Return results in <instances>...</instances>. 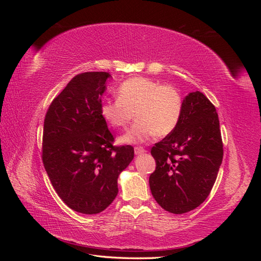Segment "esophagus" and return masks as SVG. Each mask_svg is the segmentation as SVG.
Returning a JSON list of instances; mask_svg holds the SVG:
<instances>
[{
    "instance_id": "1",
    "label": "esophagus",
    "mask_w": 261,
    "mask_h": 261,
    "mask_svg": "<svg viewBox=\"0 0 261 261\" xmlns=\"http://www.w3.org/2000/svg\"><path fill=\"white\" fill-rule=\"evenodd\" d=\"M145 152H146V150H145L144 148H141V147H136V148H135V154H136V155L143 154V153H145Z\"/></svg>"
}]
</instances>
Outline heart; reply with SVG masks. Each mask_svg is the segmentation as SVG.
Instances as JSON below:
<instances>
[{
  "label": "heart",
  "mask_w": 261,
  "mask_h": 261,
  "mask_svg": "<svg viewBox=\"0 0 261 261\" xmlns=\"http://www.w3.org/2000/svg\"><path fill=\"white\" fill-rule=\"evenodd\" d=\"M117 99L103 102L100 112L113 127L125 128L137 121L120 137L123 144H139L154 135L168 136L175 129L183 109V98L175 87L150 78L134 77L117 89Z\"/></svg>",
  "instance_id": "b5f03b06"
}]
</instances>
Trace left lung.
<instances>
[{
  "instance_id": "left-lung-1",
  "label": "left lung",
  "mask_w": 261,
  "mask_h": 261,
  "mask_svg": "<svg viewBox=\"0 0 261 261\" xmlns=\"http://www.w3.org/2000/svg\"><path fill=\"white\" fill-rule=\"evenodd\" d=\"M155 170L149 185L155 201L171 213L194 210L206 200L223 159L216 108L200 91L183 100L178 124L151 149Z\"/></svg>"
}]
</instances>
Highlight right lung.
Returning <instances> with one entry per match:
<instances>
[{"label":"right lung","mask_w":261,"mask_h":261,"mask_svg":"<svg viewBox=\"0 0 261 261\" xmlns=\"http://www.w3.org/2000/svg\"><path fill=\"white\" fill-rule=\"evenodd\" d=\"M110 77L106 72L75 76L44 118V169L60 198L84 215H96L112 203L118 175L134 159L132 146L112 145L114 137L100 112Z\"/></svg>","instance_id":"1"}]
</instances>
